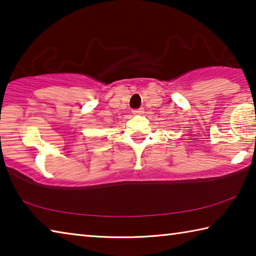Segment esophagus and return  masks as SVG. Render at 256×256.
<instances>
[{
	"mask_svg": "<svg viewBox=\"0 0 256 256\" xmlns=\"http://www.w3.org/2000/svg\"><path fill=\"white\" fill-rule=\"evenodd\" d=\"M144 112V108H138V110H133L134 115H141Z\"/></svg>",
	"mask_w": 256,
	"mask_h": 256,
	"instance_id": "1",
	"label": "esophagus"
}]
</instances>
